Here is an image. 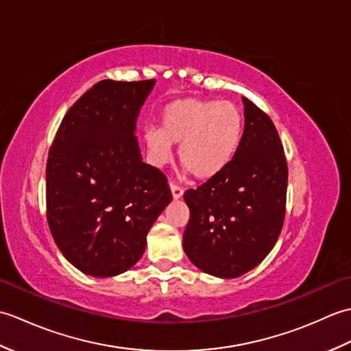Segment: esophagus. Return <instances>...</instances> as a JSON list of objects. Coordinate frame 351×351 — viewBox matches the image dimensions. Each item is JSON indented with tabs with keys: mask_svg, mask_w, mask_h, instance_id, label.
<instances>
[{
	"mask_svg": "<svg viewBox=\"0 0 351 351\" xmlns=\"http://www.w3.org/2000/svg\"><path fill=\"white\" fill-rule=\"evenodd\" d=\"M170 190H171V196H173V199H181L184 195V190L175 182H170Z\"/></svg>",
	"mask_w": 351,
	"mask_h": 351,
	"instance_id": "34e87169",
	"label": "esophagus"
}]
</instances>
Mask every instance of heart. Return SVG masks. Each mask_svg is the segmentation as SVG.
<instances>
[{
  "label": "heart",
  "instance_id": "obj_1",
  "mask_svg": "<svg viewBox=\"0 0 351 351\" xmlns=\"http://www.w3.org/2000/svg\"><path fill=\"white\" fill-rule=\"evenodd\" d=\"M243 134L241 110L229 101L185 98L161 111L160 130L145 138L156 162L167 161L170 145H181L182 167L197 180H210L232 161Z\"/></svg>",
  "mask_w": 351,
  "mask_h": 351
}]
</instances>
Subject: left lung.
Masks as SVG:
<instances>
[{
  "mask_svg": "<svg viewBox=\"0 0 351 351\" xmlns=\"http://www.w3.org/2000/svg\"><path fill=\"white\" fill-rule=\"evenodd\" d=\"M243 104L244 131L232 161L184 193L190 208L184 250L200 270L223 279L263 263L287 211L288 164L278 130L250 99Z\"/></svg>",
  "mask_w": 351,
  "mask_h": 351,
  "instance_id": "1",
  "label": "left lung"
}]
</instances>
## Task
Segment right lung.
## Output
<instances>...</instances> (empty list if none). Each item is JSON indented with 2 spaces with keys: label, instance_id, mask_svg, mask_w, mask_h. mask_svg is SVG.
I'll return each instance as SVG.
<instances>
[{
  "label": "right lung",
  "instance_id": "obj_1",
  "mask_svg": "<svg viewBox=\"0 0 351 351\" xmlns=\"http://www.w3.org/2000/svg\"><path fill=\"white\" fill-rule=\"evenodd\" d=\"M155 80L96 83L58 126L47 162V219L78 270L96 278L137 263L146 235L171 202L167 178L141 161L134 136Z\"/></svg>",
  "mask_w": 351,
  "mask_h": 351
}]
</instances>
